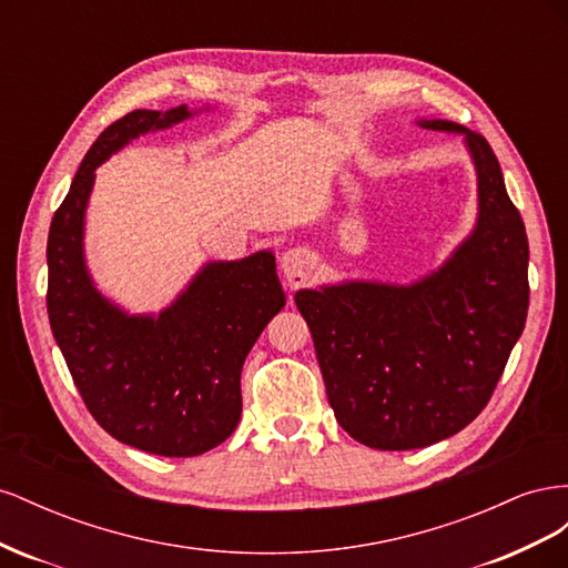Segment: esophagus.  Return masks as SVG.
Returning <instances> with one entry per match:
<instances>
[{"mask_svg": "<svg viewBox=\"0 0 568 568\" xmlns=\"http://www.w3.org/2000/svg\"><path fill=\"white\" fill-rule=\"evenodd\" d=\"M280 267L286 277L288 288H298L303 286L307 280L313 277V270H315V261L313 255L303 251V248H291L280 257Z\"/></svg>", "mask_w": 568, "mask_h": 568, "instance_id": "esophagus-1", "label": "esophagus"}]
</instances>
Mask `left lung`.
<instances>
[{"label": "left lung", "mask_w": 568, "mask_h": 568, "mask_svg": "<svg viewBox=\"0 0 568 568\" xmlns=\"http://www.w3.org/2000/svg\"><path fill=\"white\" fill-rule=\"evenodd\" d=\"M417 125L464 136L478 194L471 234L412 284L346 280L296 291L336 422L376 450L426 448L471 424L528 313L526 227L490 144L453 120Z\"/></svg>", "instance_id": "left-lung-1"}]
</instances>
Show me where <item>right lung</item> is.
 <instances>
[{
    "instance_id": "add662e5",
    "label": "right lung",
    "mask_w": 568,
    "mask_h": 568,
    "mask_svg": "<svg viewBox=\"0 0 568 568\" xmlns=\"http://www.w3.org/2000/svg\"><path fill=\"white\" fill-rule=\"evenodd\" d=\"M201 111V109H199ZM199 111H132L97 136L47 239L51 334L97 424L161 457H194L242 419V367L286 296L272 251L205 263L159 315H132L97 288L84 261L94 170L146 132Z\"/></svg>"
}]
</instances>
